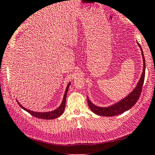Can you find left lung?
Masks as SVG:
<instances>
[{"mask_svg": "<svg viewBox=\"0 0 155 155\" xmlns=\"http://www.w3.org/2000/svg\"><path fill=\"white\" fill-rule=\"evenodd\" d=\"M137 44L139 46L140 51H141L142 57H143V72H142L141 76L138 81V84L136 86V87L133 89V90L128 95L126 96L124 98L119 101V102L116 103V104L111 105V106H108V107H100V106H95L93 104L91 101H90L89 97H87V102H88V106L90 107V109L92 112L100 116H104V117H114L117 116V115L121 114L124 113V111H127L130 108H131L136 104L138 101V98H139L140 93H141L142 87H143V81H144L145 78V59L144 56H143V50H142L141 47H140V44L137 42Z\"/></svg>", "mask_w": 155, "mask_h": 155, "instance_id": "obj_1", "label": "left lung"}]
</instances>
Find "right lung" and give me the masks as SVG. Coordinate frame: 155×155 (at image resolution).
<instances>
[{
    "mask_svg": "<svg viewBox=\"0 0 155 155\" xmlns=\"http://www.w3.org/2000/svg\"><path fill=\"white\" fill-rule=\"evenodd\" d=\"M71 83H69L68 84L66 90H65V94H64L63 101H62V104H60V106L58 108L54 110V111H48V112H35L33 111H31V110L27 109L26 108L23 107L21 104H19L18 101H17V102L18 103L21 108H23L24 110H25L26 111H28V113L31 114L32 116L36 117V118L38 119H43V120H53V119L58 118V117H60V115H62L63 114L64 110H65V101H66V96H67V92L68 91V87H70Z\"/></svg>",
    "mask_w": 155,
    "mask_h": 155,
    "instance_id": "right-lung-1",
    "label": "right lung"
}]
</instances>
